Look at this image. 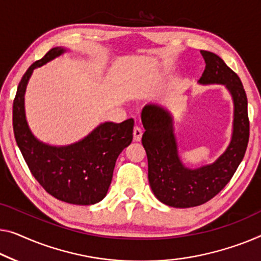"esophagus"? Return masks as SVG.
Segmentation results:
<instances>
[{"mask_svg": "<svg viewBox=\"0 0 261 261\" xmlns=\"http://www.w3.org/2000/svg\"><path fill=\"white\" fill-rule=\"evenodd\" d=\"M142 136H143V131L139 129L138 126H135V129H134V141L135 142H141Z\"/></svg>", "mask_w": 261, "mask_h": 261, "instance_id": "34e87169", "label": "esophagus"}]
</instances>
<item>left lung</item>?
Returning a JSON list of instances; mask_svg holds the SVG:
<instances>
[{"label":"left lung","instance_id":"obj_1","mask_svg":"<svg viewBox=\"0 0 261 261\" xmlns=\"http://www.w3.org/2000/svg\"><path fill=\"white\" fill-rule=\"evenodd\" d=\"M200 54L206 67L199 83L225 85L234 106L231 142L215 163L198 169L186 168L178 154L170 112L158 104L145 106L142 111L145 129L142 144L147 155L151 190L159 201L172 207H193L217 196L242 163L250 137L247 97L242 81L216 54L205 50Z\"/></svg>","mask_w":261,"mask_h":261}]
</instances>
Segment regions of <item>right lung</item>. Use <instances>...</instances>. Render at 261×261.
<instances>
[{"mask_svg": "<svg viewBox=\"0 0 261 261\" xmlns=\"http://www.w3.org/2000/svg\"><path fill=\"white\" fill-rule=\"evenodd\" d=\"M64 53L61 46L50 49L23 75L13 104L14 135L30 172L46 192L69 204L92 205L107 196L116 161L132 142L134 119L99 124L82 141L67 146L38 141L25 119L27 84L35 69Z\"/></svg>", "mask_w": 261, "mask_h": 261, "instance_id": "right-lung-1", "label": "right lung"}]
</instances>
